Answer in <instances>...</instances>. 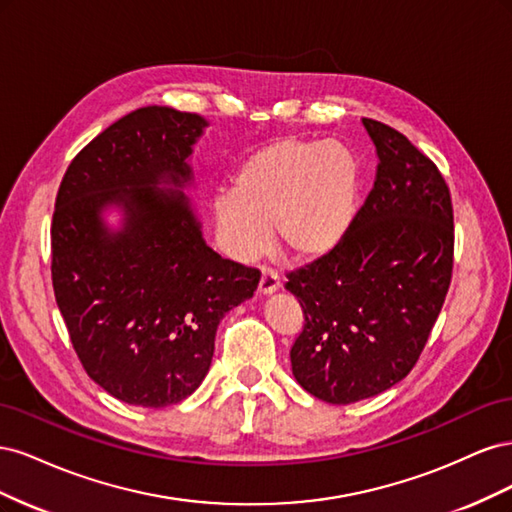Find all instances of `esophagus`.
I'll use <instances>...</instances> for the list:
<instances>
[{
    "label": "esophagus",
    "mask_w": 512,
    "mask_h": 512,
    "mask_svg": "<svg viewBox=\"0 0 512 512\" xmlns=\"http://www.w3.org/2000/svg\"><path fill=\"white\" fill-rule=\"evenodd\" d=\"M280 286H282V280H280V275H277L275 271H262V275H260V284H258V292L260 294H265V297H269V294H273L275 290H280Z\"/></svg>",
    "instance_id": "obj_1"
}]
</instances>
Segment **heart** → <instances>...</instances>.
I'll use <instances>...</instances> for the list:
<instances>
[{"label":"heart","mask_w":512,"mask_h":512,"mask_svg":"<svg viewBox=\"0 0 512 512\" xmlns=\"http://www.w3.org/2000/svg\"><path fill=\"white\" fill-rule=\"evenodd\" d=\"M361 168L337 143L280 138L254 151L235 175V190L211 198L224 250L241 262L271 239L294 260L329 254L346 237L359 207Z\"/></svg>","instance_id":"obj_1"}]
</instances>
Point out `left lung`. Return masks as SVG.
<instances>
[{
  "mask_svg": "<svg viewBox=\"0 0 512 512\" xmlns=\"http://www.w3.org/2000/svg\"><path fill=\"white\" fill-rule=\"evenodd\" d=\"M363 126L378 156L374 188L346 237L286 282L305 314L292 374L337 406L410 374L453 271V205L440 170L386 123Z\"/></svg>",
  "mask_w": 512,
  "mask_h": 512,
  "instance_id": "obj_1",
  "label": "left lung"
}]
</instances>
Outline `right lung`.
<instances>
[{
    "label": "right lung",
    "instance_id": "right-lung-1",
    "mask_svg": "<svg viewBox=\"0 0 512 512\" xmlns=\"http://www.w3.org/2000/svg\"><path fill=\"white\" fill-rule=\"evenodd\" d=\"M207 128L170 106L136 108L72 160L57 192V307L89 378L130 406L192 395L220 320L260 282L256 269L211 250L185 194Z\"/></svg>",
    "mask_w": 512,
    "mask_h": 512
}]
</instances>
